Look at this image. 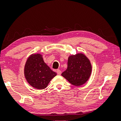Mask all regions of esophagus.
Wrapping results in <instances>:
<instances>
[{
    "label": "esophagus",
    "mask_w": 121,
    "mask_h": 121,
    "mask_svg": "<svg viewBox=\"0 0 121 121\" xmlns=\"http://www.w3.org/2000/svg\"><path fill=\"white\" fill-rule=\"evenodd\" d=\"M57 73L58 75H60L61 73H62V72H61L60 70H59V69H58L57 70Z\"/></svg>",
    "instance_id": "1"
}]
</instances>
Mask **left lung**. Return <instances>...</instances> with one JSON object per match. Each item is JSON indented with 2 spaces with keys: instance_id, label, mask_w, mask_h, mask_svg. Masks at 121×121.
I'll return each instance as SVG.
<instances>
[{
  "instance_id": "1",
  "label": "left lung",
  "mask_w": 121,
  "mask_h": 121,
  "mask_svg": "<svg viewBox=\"0 0 121 121\" xmlns=\"http://www.w3.org/2000/svg\"><path fill=\"white\" fill-rule=\"evenodd\" d=\"M92 72L90 61L80 53L71 55L68 59V67L62 75L72 85L79 86L88 80Z\"/></svg>"
}]
</instances>
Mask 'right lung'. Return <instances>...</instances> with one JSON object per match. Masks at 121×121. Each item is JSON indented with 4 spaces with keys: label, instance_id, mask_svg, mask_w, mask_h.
<instances>
[{
    "label": "right lung",
    "instance_id": "add662e5",
    "mask_svg": "<svg viewBox=\"0 0 121 121\" xmlns=\"http://www.w3.org/2000/svg\"><path fill=\"white\" fill-rule=\"evenodd\" d=\"M24 75L30 85L37 89H44L57 73L44 62L40 54L29 56L24 68Z\"/></svg>",
    "mask_w": 121,
    "mask_h": 121
}]
</instances>
